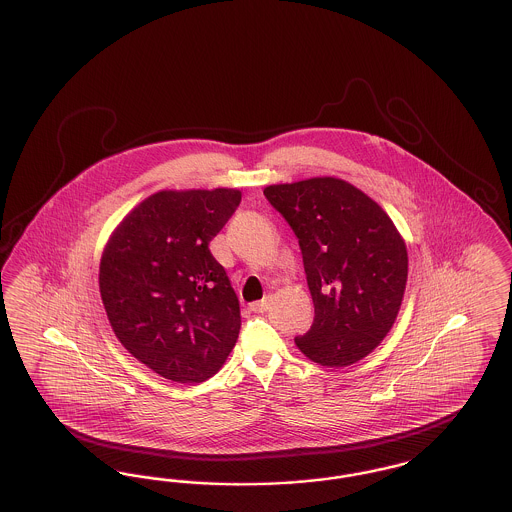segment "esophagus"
Returning <instances> with one entry per match:
<instances>
[{
  "mask_svg": "<svg viewBox=\"0 0 512 512\" xmlns=\"http://www.w3.org/2000/svg\"><path fill=\"white\" fill-rule=\"evenodd\" d=\"M249 309L253 311V313H265L268 309V301L267 299H261V301H253L251 305H249Z\"/></svg>",
  "mask_w": 512,
  "mask_h": 512,
  "instance_id": "1",
  "label": "esophagus"
}]
</instances>
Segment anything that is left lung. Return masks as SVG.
Instances as JSON below:
<instances>
[{"mask_svg":"<svg viewBox=\"0 0 512 512\" xmlns=\"http://www.w3.org/2000/svg\"><path fill=\"white\" fill-rule=\"evenodd\" d=\"M303 255L315 320L297 347L318 365L366 357L397 318L407 284V247L382 207L340 178L265 188Z\"/></svg>","mask_w":512,"mask_h":512,"instance_id":"1","label":"left lung"}]
</instances>
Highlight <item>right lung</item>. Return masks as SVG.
<instances>
[{
	"mask_svg": "<svg viewBox=\"0 0 512 512\" xmlns=\"http://www.w3.org/2000/svg\"><path fill=\"white\" fill-rule=\"evenodd\" d=\"M240 201L226 188L153 194L101 257L99 292L113 332L172 382H205L238 340L240 301L209 244Z\"/></svg>",
	"mask_w": 512,
	"mask_h": 512,
	"instance_id": "obj_1",
	"label": "right lung"
}]
</instances>
